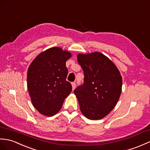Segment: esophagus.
<instances>
[{"label":"esophagus","instance_id":"obj_1","mask_svg":"<svg viewBox=\"0 0 150 150\" xmlns=\"http://www.w3.org/2000/svg\"><path fill=\"white\" fill-rule=\"evenodd\" d=\"M71 86H72V88H73V90H74L75 88V87H76V83L75 82H72Z\"/></svg>","mask_w":150,"mask_h":150}]
</instances>
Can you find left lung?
Wrapping results in <instances>:
<instances>
[{"mask_svg": "<svg viewBox=\"0 0 150 150\" xmlns=\"http://www.w3.org/2000/svg\"><path fill=\"white\" fill-rule=\"evenodd\" d=\"M84 74L82 85L74 91L80 109L91 120L102 119L109 114L119 100L122 77L112 61L100 52L77 55Z\"/></svg>", "mask_w": 150, "mask_h": 150, "instance_id": "1", "label": "left lung"}]
</instances>
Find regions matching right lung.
Returning a JSON list of instances; mask_svg holds the SVG:
<instances>
[{
	"label": "right lung",
	"mask_w": 150,
	"mask_h": 150,
	"mask_svg": "<svg viewBox=\"0 0 150 150\" xmlns=\"http://www.w3.org/2000/svg\"><path fill=\"white\" fill-rule=\"evenodd\" d=\"M70 52L52 47L41 52L27 71V89L34 108L41 114L52 116L61 110L72 86L67 81L66 62Z\"/></svg>",
	"instance_id": "1"
}]
</instances>
